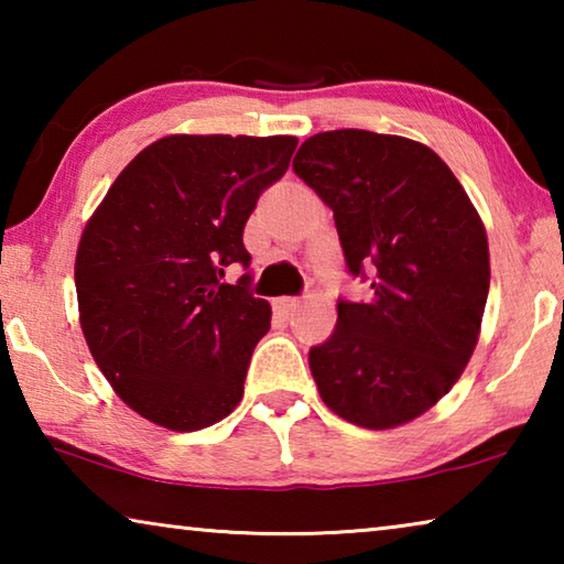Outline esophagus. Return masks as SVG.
Listing matches in <instances>:
<instances>
[{"instance_id":"34e87169","label":"esophagus","mask_w":564,"mask_h":564,"mask_svg":"<svg viewBox=\"0 0 564 564\" xmlns=\"http://www.w3.org/2000/svg\"><path fill=\"white\" fill-rule=\"evenodd\" d=\"M273 308L283 313V316H291V313L299 308V299H289V295H283V299L273 301Z\"/></svg>"}]
</instances>
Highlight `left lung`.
Returning a JSON list of instances; mask_svg holds the SVG:
<instances>
[{
	"mask_svg": "<svg viewBox=\"0 0 564 564\" xmlns=\"http://www.w3.org/2000/svg\"><path fill=\"white\" fill-rule=\"evenodd\" d=\"M333 212L348 273L370 301H338L336 330L308 352L333 413L370 431L433 408L470 360L490 291L485 226L445 161L417 141L323 131L293 159Z\"/></svg>",
	"mask_w": 564,
	"mask_h": 564,
	"instance_id": "left-lung-1",
	"label": "left lung"
}]
</instances>
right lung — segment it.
<instances>
[{
  "label": "right lung",
  "mask_w": 564,
  "mask_h": 564,
  "mask_svg": "<svg viewBox=\"0 0 564 564\" xmlns=\"http://www.w3.org/2000/svg\"><path fill=\"white\" fill-rule=\"evenodd\" d=\"M295 137H188L147 147L84 228L74 281L94 360L141 417L202 431L241 403L269 301L248 291L243 226L291 164Z\"/></svg>",
  "instance_id": "1"
}]
</instances>
